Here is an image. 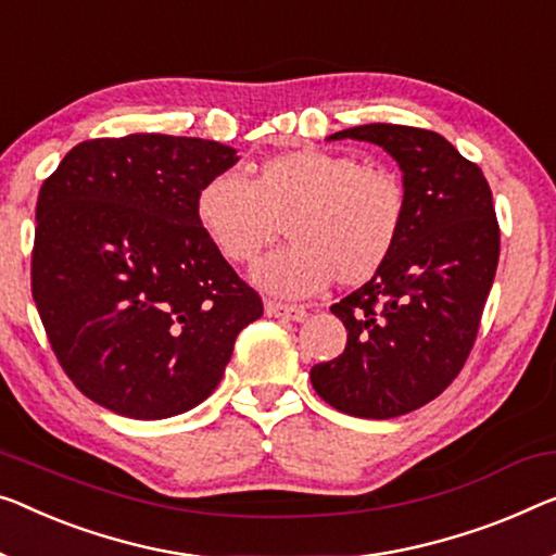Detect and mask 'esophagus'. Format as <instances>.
Instances as JSON below:
<instances>
[{
	"label": "esophagus",
	"instance_id": "34e87169",
	"mask_svg": "<svg viewBox=\"0 0 556 556\" xmlns=\"http://www.w3.org/2000/svg\"><path fill=\"white\" fill-rule=\"evenodd\" d=\"M264 312H267L269 317L287 319V321H302V319L306 317V309H304V306H296V304H281V302H264Z\"/></svg>",
	"mask_w": 556,
	"mask_h": 556
}]
</instances>
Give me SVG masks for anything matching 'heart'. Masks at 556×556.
I'll list each match as a JSON object with an SVG mask.
<instances>
[{
	"mask_svg": "<svg viewBox=\"0 0 556 556\" xmlns=\"http://www.w3.org/2000/svg\"><path fill=\"white\" fill-rule=\"evenodd\" d=\"M197 222L229 262H252L287 225L292 244L252 269L281 300L319 294L331 281L359 287L384 267L407 219V192L387 169L325 149L260 162L247 181L222 172L199 189Z\"/></svg>",
	"mask_w": 556,
	"mask_h": 556,
	"instance_id": "heart-1",
	"label": "heart"
}]
</instances>
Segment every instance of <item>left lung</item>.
Wrapping results in <instances>:
<instances>
[{
	"mask_svg": "<svg viewBox=\"0 0 556 556\" xmlns=\"http://www.w3.org/2000/svg\"><path fill=\"white\" fill-rule=\"evenodd\" d=\"M327 139L382 147L402 169L407 219L384 267L331 306L346 346L314 364L312 387L352 417H402L452 384L477 339L500 262L492 189L437 131L362 124Z\"/></svg>",
	"mask_w": 556,
	"mask_h": 556,
	"instance_id": "obj_1",
	"label": "left lung"
}]
</instances>
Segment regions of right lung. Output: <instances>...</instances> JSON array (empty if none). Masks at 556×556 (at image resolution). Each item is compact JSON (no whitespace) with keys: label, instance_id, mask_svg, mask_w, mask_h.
<instances>
[{"label":"right lung","instance_id":"add662e5","mask_svg":"<svg viewBox=\"0 0 556 556\" xmlns=\"http://www.w3.org/2000/svg\"><path fill=\"white\" fill-rule=\"evenodd\" d=\"M237 162V149L197 137L89 139L41 185L31 296L56 359L99 407L189 412L262 317L194 212L199 189Z\"/></svg>","mask_w":556,"mask_h":556}]
</instances>
